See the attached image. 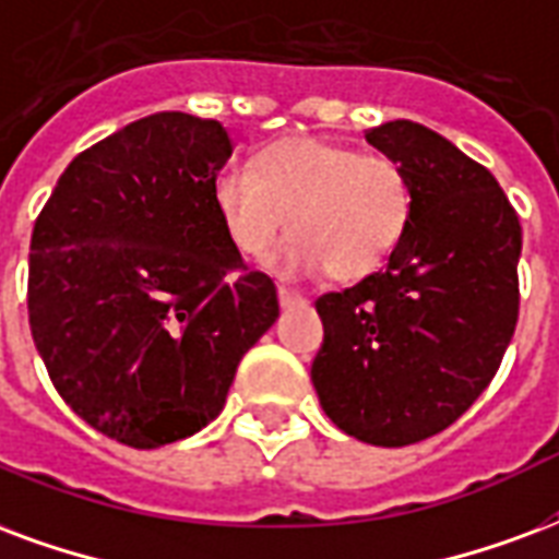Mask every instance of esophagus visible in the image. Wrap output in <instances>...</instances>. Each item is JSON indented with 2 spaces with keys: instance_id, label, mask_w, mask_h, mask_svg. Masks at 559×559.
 I'll return each instance as SVG.
<instances>
[{
  "instance_id": "esophagus-1",
  "label": "esophagus",
  "mask_w": 559,
  "mask_h": 559,
  "mask_svg": "<svg viewBox=\"0 0 559 559\" xmlns=\"http://www.w3.org/2000/svg\"><path fill=\"white\" fill-rule=\"evenodd\" d=\"M278 301H281V308H293V305H305V296L290 290V287H278Z\"/></svg>"
}]
</instances>
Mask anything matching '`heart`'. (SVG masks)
Returning <instances> with one entry per match:
<instances>
[{"label":"heart","instance_id":"1","mask_svg":"<svg viewBox=\"0 0 559 559\" xmlns=\"http://www.w3.org/2000/svg\"><path fill=\"white\" fill-rule=\"evenodd\" d=\"M213 204L239 254L263 258L290 227L296 237L275 254V266L290 275L325 266L337 281H361L406 239L415 189L391 156L322 139H281L254 156V171L222 168Z\"/></svg>","mask_w":559,"mask_h":559}]
</instances>
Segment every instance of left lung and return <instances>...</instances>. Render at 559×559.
<instances>
[{
	"instance_id": "obj_1",
	"label": "left lung",
	"mask_w": 559,
	"mask_h": 559,
	"mask_svg": "<svg viewBox=\"0 0 559 559\" xmlns=\"http://www.w3.org/2000/svg\"><path fill=\"white\" fill-rule=\"evenodd\" d=\"M367 142L406 168L415 216L388 266L317 299L320 406L346 436L406 448L465 415L519 322L522 225L489 168L424 123Z\"/></svg>"
}]
</instances>
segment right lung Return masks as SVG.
<instances>
[{
    "label": "right lung",
    "mask_w": 559,
    "mask_h": 559,
    "mask_svg": "<svg viewBox=\"0 0 559 559\" xmlns=\"http://www.w3.org/2000/svg\"><path fill=\"white\" fill-rule=\"evenodd\" d=\"M234 151L218 121L156 111L64 168L32 230L28 325L61 400L153 450L225 406L242 355L278 320L213 204Z\"/></svg>",
    "instance_id": "obj_1"
}]
</instances>
